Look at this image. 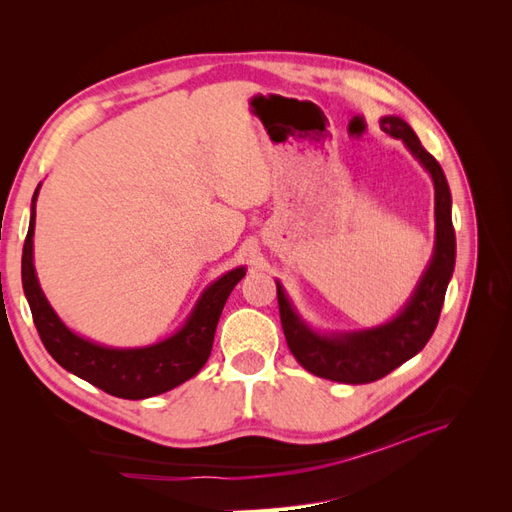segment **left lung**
Masks as SVG:
<instances>
[{
    "mask_svg": "<svg viewBox=\"0 0 512 512\" xmlns=\"http://www.w3.org/2000/svg\"><path fill=\"white\" fill-rule=\"evenodd\" d=\"M380 128L389 136L404 141L414 160H418V164L429 173L433 192H436L433 254L408 303L399 309L395 318L378 324V327L320 333L301 318L284 286L275 280L282 329L294 359L309 374L344 384H367L380 380L425 348L429 337L436 331L444 294L455 271V228L451 218L453 200L442 166L429 151H425L414 130L401 117H382Z\"/></svg>",
    "mask_w": 512,
    "mask_h": 512,
    "instance_id": "left-lung-1",
    "label": "left lung"
}]
</instances>
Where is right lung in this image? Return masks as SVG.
Here are the masks:
<instances>
[{"label":"right lung","mask_w":512,"mask_h":512,"mask_svg":"<svg viewBox=\"0 0 512 512\" xmlns=\"http://www.w3.org/2000/svg\"><path fill=\"white\" fill-rule=\"evenodd\" d=\"M40 185L42 183H38L32 198L21 277L25 299L32 309L44 348L70 374L121 399H147L194 378L209 359L222 309L232 288L243 280L245 267L232 269L209 284L181 327L156 344L141 348H111L91 342L66 327L64 320L55 314L49 299L44 297L38 282L34 267V228Z\"/></svg>","instance_id":"add662e5"}]
</instances>
